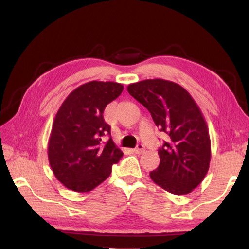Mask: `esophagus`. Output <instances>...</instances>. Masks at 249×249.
<instances>
[{
	"mask_svg": "<svg viewBox=\"0 0 249 249\" xmlns=\"http://www.w3.org/2000/svg\"><path fill=\"white\" fill-rule=\"evenodd\" d=\"M134 152L136 154H142V153H144V146L142 144H138L134 149Z\"/></svg>",
	"mask_w": 249,
	"mask_h": 249,
	"instance_id": "34e87169",
	"label": "esophagus"
}]
</instances>
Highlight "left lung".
<instances>
[{"mask_svg": "<svg viewBox=\"0 0 249 249\" xmlns=\"http://www.w3.org/2000/svg\"><path fill=\"white\" fill-rule=\"evenodd\" d=\"M150 111L168 141L158 151L160 162L152 181L174 195L193 192L203 181L211 161V139L202 111L186 89L165 79H146L127 87Z\"/></svg>", "mask_w": 249, "mask_h": 249, "instance_id": "8db88e82", "label": "left lung"}]
</instances>
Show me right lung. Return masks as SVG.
<instances>
[{
    "mask_svg": "<svg viewBox=\"0 0 249 249\" xmlns=\"http://www.w3.org/2000/svg\"><path fill=\"white\" fill-rule=\"evenodd\" d=\"M121 83L89 81L68 95L57 110L48 142V160L55 178L68 189L88 193L107 178L123 156L110 135L104 110L123 92Z\"/></svg>",
    "mask_w": 249,
    "mask_h": 249,
    "instance_id": "add662e5",
    "label": "right lung"
}]
</instances>
